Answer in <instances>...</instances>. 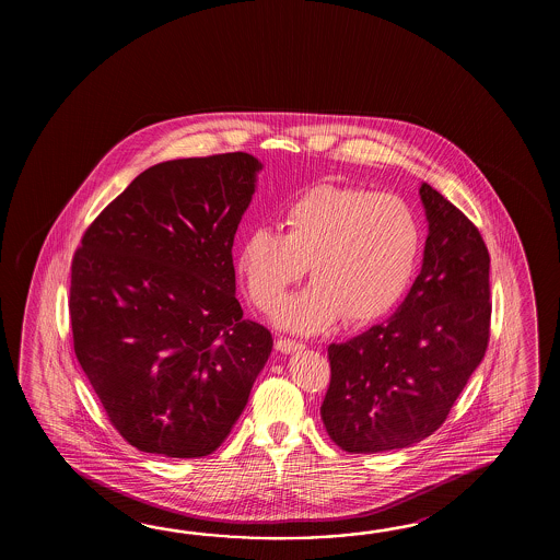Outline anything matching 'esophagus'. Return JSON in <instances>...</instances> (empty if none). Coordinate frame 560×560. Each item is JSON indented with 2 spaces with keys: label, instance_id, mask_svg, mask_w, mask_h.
<instances>
[{
  "label": "esophagus",
  "instance_id": "34e87169",
  "mask_svg": "<svg viewBox=\"0 0 560 560\" xmlns=\"http://www.w3.org/2000/svg\"><path fill=\"white\" fill-rule=\"evenodd\" d=\"M276 350L282 352V354H294V352L304 350V345H300L296 340H290V338H278L276 340Z\"/></svg>",
  "mask_w": 560,
  "mask_h": 560
}]
</instances>
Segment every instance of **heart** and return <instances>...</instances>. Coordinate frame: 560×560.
<instances>
[{
    "mask_svg": "<svg viewBox=\"0 0 560 560\" xmlns=\"http://www.w3.org/2000/svg\"><path fill=\"white\" fill-rule=\"evenodd\" d=\"M282 228L248 230L238 270L254 304L268 310L308 264L314 282L276 310L285 330L324 332L342 316L350 324L378 320L412 284L422 232L400 196L322 184L285 206Z\"/></svg>",
    "mask_w": 560,
    "mask_h": 560,
    "instance_id": "b5f03b06",
    "label": "heart"
}]
</instances>
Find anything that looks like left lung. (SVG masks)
<instances>
[{
	"mask_svg": "<svg viewBox=\"0 0 560 560\" xmlns=\"http://www.w3.org/2000/svg\"><path fill=\"white\" fill-rule=\"evenodd\" d=\"M429 222L422 268L384 324L328 346L322 422L342 451L386 453L441 429L490 336L485 240L456 206L420 186Z\"/></svg>",
	"mask_w": 560,
	"mask_h": 560,
	"instance_id": "obj_1",
	"label": "left lung"
}]
</instances>
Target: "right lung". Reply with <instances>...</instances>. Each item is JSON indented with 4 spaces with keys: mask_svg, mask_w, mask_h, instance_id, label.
I'll return each mask as SVG.
<instances>
[{
    "mask_svg": "<svg viewBox=\"0 0 560 560\" xmlns=\"http://www.w3.org/2000/svg\"><path fill=\"white\" fill-rule=\"evenodd\" d=\"M262 167L244 152L148 167L73 256L75 357L142 453H214L272 352V334L242 318L232 262Z\"/></svg>",
    "mask_w": 560,
    "mask_h": 560,
    "instance_id": "add662e5",
    "label": "right lung"
}]
</instances>
